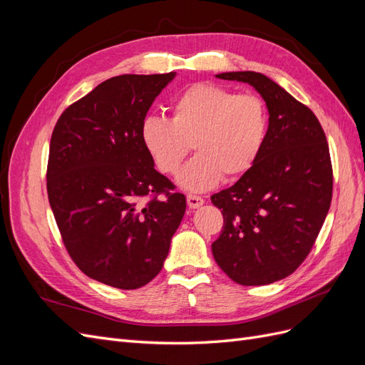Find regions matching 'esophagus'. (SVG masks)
<instances>
[{
    "label": "esophagus",
    "instance_id": "obj_1",
    "mask_svg": "<svg viewBox=\"0 0 365 365\" xmlns=\"http://www.w3.org/2000/svg\"><path fill=\"white\" fill-rule=\"evenodd\" d=\"M205 201L202 200L201 196H196V195H187V205H189L190 208H197L201 207Z\"/></svg>",
    "mask_w": 365,
    "mask_h": 365
}]
</instances>
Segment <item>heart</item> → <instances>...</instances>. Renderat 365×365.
I'll use <instances>...</instances> for the list:
<instances>
[{
  "label": "heart",
  "instance_id": "b5f03b06",
  "mask_svg": "<svg viewBox=\"0 0 365 365\" xmlns=\"http://www.w3.org/2000/svg\"><path fill=\"white\" fill-rule=\"evenodd\" d=\"M269 115L256 94H237L213 83L187 88L172 103V117L149 115L141 141L157 169L175 175L187 153L196 155L178 175L185 190L204 192L222 176L239 178L256 164L268 137Z\"/></svg>",
  "mask_w": 365,
  "mask_h": 365
}]
</instances>
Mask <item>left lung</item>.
<instances>
[{
  "instance_id": "8db88e82",
  "label": "left lung",
  "mask_w": 365,
  "mask_h": 365,
  "mask_svg": "<svg viewBox=\"0 0 365 365\" xmlns=\"http://www.w3.org/2000/svg\"><path fill=\"white\" fill-rule=\"evenodd\" d=\"M251 85L267 103L268 137L252 168L212 196L224 227L213 257L231 280L260 286L292 274L312 250L332 201V163L315 114L256 71L216 74Z\"/></svg>"
}]
</instances>
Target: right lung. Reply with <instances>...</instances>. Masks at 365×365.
Listing matches in <instances>:
<instances>
[{"label":"right lung","instance_id":"add662e5","mask_svg":"<svg viewBox=\"0 0 365 365\" xmlns=\"http://www.w3.org/2000/svg\"><path fill=\"white\" fill-rule=\"evenodd\" d=\"M175 74L111 77L53 129L47 192L63 245L83 274L113 288L138 289L155 277L185 213V196L170 192L140 135Z\"/></svg>","mask_w":365,"mask_h":365}]
</instances>
